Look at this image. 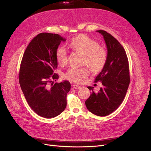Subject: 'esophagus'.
<instances>
[{"label":"esophagus","mask_w":151,"mask_h":151,"mask_svg":"<svg viewBox=\"0 0 151 151\" xmlns=\"http://www.w3.org/2000/svg\"><path fill=\"white\" fill-rule=\"evenodd\" d=\"M72 88L73 89H79L81 88V87L80 86L77 85V84H73V85H72Z\"/></svg>","instance_id":"34e87169"}]
</instances>
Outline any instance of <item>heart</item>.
<instances>
[{"mask_svg":"<svg viewBox=\"0 0 151 151\" xmlns=\"http://www.w3.org/2000/svg\"><path fill=\"white\" fill-rule=\"evenodd\" d=\"M74 51L84 55V63L88 65L91 71L98 72L104 67L107 60V52L104 48L99 47L97 42L84 35H80L73 38L69 43ZM57 60L61 65L67 62V53L64 47H59L56 52ZM89 70L87 67L70 68L65 77L69 81L81 83L88 76Z\"/></svg>","mask_w":151,"mask_h":151,"instance_id":"heart-1","label":"heart"}]
</instances>
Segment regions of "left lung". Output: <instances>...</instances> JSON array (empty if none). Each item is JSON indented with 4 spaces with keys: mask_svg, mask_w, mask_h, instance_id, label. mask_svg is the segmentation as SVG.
I'll return each mask as SVG.
<instances>
[{
    "mask_svg": "<svg viewBox=\"0 0 151 151\" xmlns=\"http://www.w3.org/2000/svg\"><path fill=\"white\" fill-rule=\"evenodd\" d=\"M103 36L107 47V60L94 82H101L102 88L98 93L94 87L85 104L88 110L94 115L104 116L113 113L122 104L130 84L129 60L126 52L118 41L106 31H96Z\"/></svg>",
    "mask_w": 151,
    "mask_h": 151,
    "instance_id": "8db88e82",
    "label": "left lung"
}]
</instances>
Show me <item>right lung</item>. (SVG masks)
<instances>
[{
  "label": "right lung",
  "mask_w": 151,
  "mask_h": 151,
  "mask_svg": "<svg viewBox=\"0 0 151 151\" xmlns=\"http://www.w3.org/2000/svg\"><path fill=\"white\" fill-rule=\"evenodd\" d=\"M65 41L58 34L40 33L31 41L21 60L19 81L22 93L31 108L45 118L60 115L67 106L70 83H53L58 79L56 52Z\"/></svg>",
  "instance_id": "add662e5"
}]
</instances>
